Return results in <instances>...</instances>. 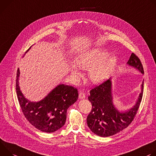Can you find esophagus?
Instances as JSON below:
<instances>
[{
	"label": "esophagus",
	"mask_w": 156,
	"mask_h": 156,
	"mask_svg": "<svg viewBox=\"0 0 156 156\" xmlns=\"http://www.w3.org/2000/svg\"><path fill=\"white\" fill-rule=\"evenodd\" d=\"M79 98L80 99H83V98H85V93L83 92H79Z\"/></svg>",
	"instance_id": "1"
}]
</instances>
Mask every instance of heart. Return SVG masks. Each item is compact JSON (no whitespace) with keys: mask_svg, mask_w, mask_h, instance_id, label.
I'll use <instances>...</instances> for the list:
<instances>
[{"mask_svg":"<svg viewBox=\"0 0 156 156\" xmlns=\"http://www.w3.org/2000/svg\"><path fill=\"white\" fill-rule=\"evenodd\" d=\"M105 50L100 48H92L83 52L76 59V64L69 66V71L77 79L82 77L79 66L83 70L89 71V79L94 83H100L109 77L116 63L114 56Z\"/></svg>","mask_w":156,"mask_h":156,"instance_id":"1","label":"heart"}]
</instances>
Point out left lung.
<instances>
[{
	"instance_id": "1",
	"label": "left lung",
	"mask_w": 156,
	"mask_h": 156,
	"mask_svg": "<svg viewBox=\"0 0 156 156\" xmlns=\"http://www.w3.org/2000/svg\"><path fill=\"white\" fill-rule=\"evenodd\" d=\"M127 64L144 74L142 63L135 54H131ZM144 81L141 92L134 106L125 112H119L113 104L111 79L96 86L90 91L89 100L92 109L87 118L89 128L101 137L113 136L127 128L133 122L139 109L143 94Z\"/></svg>"
}]
</instances>
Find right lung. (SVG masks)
I'll use <instances>...</instances> for the list:
<instances>
[{
	"label": "right lung",
	"mask_w": 156,
	"mask_h": 156,
	"mask_svg": "<svg viewBox=\"0 0 156 156\" xmlns=\"http://www.w3.org/2000/svg\"><path fill=\"white\" fill-rule=\"evenodd\" d=\"M30 49V48L26 51ZM20 71L16 72V95L22 112L28 122L37 129L53 133L66 122L67 110L78 99V90L71 85L59 84L41 101L33 102L22 93L19 83Z\"/></svg>",
	"instance_id": "add662e5"
}]
</instances>
